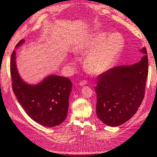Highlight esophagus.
I'll return each mask as SVG.
<instances>
[{
	"label": "esophagus",
	"instance_id": "obj_1",
	"mask_svg": "<svg viewBox=\"0 0 157 157\" xmlns=\"http://www.w3.org/2000/svg\"><path fill=\"white\" fill-rule=\"evenodd\" d=\"M88 84V82L86 81V80H82V81H81L79 83V86H84V85H86Z\"/></svg>",
	"mask_w": 157,
	"mask_h": 157
}]
</instances>
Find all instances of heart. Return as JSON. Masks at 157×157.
I'll list each match as a JSON object with an SVG mask.
<instances>
[{
    "label": "heart",
    "instance_id": "obj_1",
    "mask_svg": "<svg viewBox=\"0 0 157 157\" xmlns=\"http://www.w3.org/2000/svg\"><path fill=\"white\" fill-rule=\"evenodd\" d=\"M123 46L124 41L120 34L100 32L82 42L77 50L82 55L90 53L86 59L84 67L90 73L99 74L113 65Z\"/></svg>",
    "mask_w": 157,
    "mask_h": 157
}]
</instances>
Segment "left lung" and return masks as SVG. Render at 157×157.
<instances>
[{"mask_svg": "<svg viewBox=\"0 0 157 157\" xmlns=\"http://www.w3.org/2000/svg\"><path fill=\"white\" fill-rule=\"evenodd\" d=\"M140 51L145 55L138 63L115 67L98 77L96 113L106 125L116 127L128 121L144 98L148 59L146 48Z\"/></svg>", "mask_w": 157, "mask_h": 157, "instance_id": "obj_1", "label": "left lung"}]
</instances>
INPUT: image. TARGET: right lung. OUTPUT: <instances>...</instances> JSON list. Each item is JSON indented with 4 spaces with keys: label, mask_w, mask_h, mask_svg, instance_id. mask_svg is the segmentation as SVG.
I'll return each instance as SVG.
<instances>
[{
    "label": "right lung",
    "mask_w": 157,
    "mask_h": 157,
    "mask_svg": "<svg viewBox=\"0 0 157 157\" xmlns=\"http://www.w3.org/2000/svg\"><path fill=\"white\" fill-rule=\"evenodd\" d=\"M24 42L21 40L17 47ZM13 91L26 113L39 124L48 128L58 125L67 115L72 83L69 78L51 75L41 83L31 86L20 78L15 63V51L10 62Z\"/></svg>",
    "instance_id": "add662e5"
}]
</instances>
